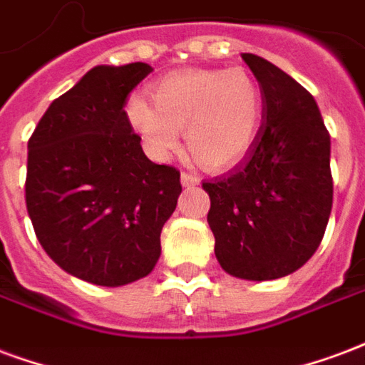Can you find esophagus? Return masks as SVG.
<instances>
[{
	"label": "esophagus",
	"mask_w": 365,
	"mask_h": 365,
	"mask_svg": "<svg viewBox=\"0 0 365 365\" xmlns=\"http://www.w3.org/2000/svg\"><path fill=\"white\" fill-rule=\"evenodd\" d=\"M180 182H182V186H196L200 180H198V177L190 175V173H180Z\"/></svg>",
	"instance_id": "obj_1"
}]
</instances>
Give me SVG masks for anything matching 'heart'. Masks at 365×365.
<instances>
[{"label":"heart","mask_w":365,"mask_h":365,"mask_svg":"<svg viewBox=\"0 0 365 365\" xmlns=\"http://www.w3.org/2000/svg\"><path fill=\"white\" fill-rule=\"evenodd\" d=\"M153 105L142 97L128 101L130 126L157 159L186 145L208 169L239 163L257 140L262 120V93L243 68L182 70L151 87Z\"/></svg>","instance_id":"obj_1"}]
</instances>
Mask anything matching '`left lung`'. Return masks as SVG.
Returning a JSON list of instances; mask_svg holds the SVG:
<instances>
[{
    "label": "left lung",
    "mask_w": 365,
    "mask_h": 365,
    "mask_svg": "<svg viewBox=\"0 0 365 365\" xmlns=\"http://www.w3.org/2000/svg\"><path fill=\"white\" fill-rule=\"evenodd\" d=\"M262 93V124L245 161L204 180L220 267L276 280L313 257L332 208L331 135L315 98L264 58L241 54Z\"/></svg>",
    "instance_id": "1"
}]
</instances>
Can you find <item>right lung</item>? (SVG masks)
Segmentation results:
<instances>
[{"instance_id":"add662e5","label":"right lung","mask_w":365,"mask_h":365,"mask_svg":"<svg viewBox=\"0 0 365 365\" xmlns=\"http://www.w3.org/2000/svg\"><path fill=\"white\" fill-rule=\"evenodd\" d=\"M151 66H97L52 101L29 140L25 200L58 267L116 288L148 276L177 208L180 173L143 153L126 98Z\"/></svg>"}]
</instances>
